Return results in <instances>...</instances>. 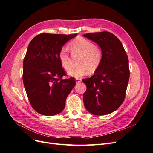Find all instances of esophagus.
<instances>
[{
	"mask_svg": "<svg viewBox=\"0 0 153 153\" xmlns=\"http://www.w3.org/2000/svg\"><path fill=\"white\" fill-rule=\"evenodd\" d=\"M81 81H82V79H81V78H76V82L77 83V84H78V83L81 82Z\"/></svg>",
	"mask_w": 153,
	"mask_h": 153,
	"instance_id": "esophagus-1",
	"label": "esophagus"
}]
</instances>
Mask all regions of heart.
Listing matches in <instances>:
<instances>
[{"mask_svg": "<svg viewBox=\"0 0 153 153\" xmlns=\"http://www.w3.org/2000/svg\"><path fill=\"white\" fill-rule=\"evenodd\" d=\"M69 47L73 53L81 55L78 61L79 66L71 68L67 71L69 76L79 78L87 75L89 72L94 73L98 69L103 58V52L100 47L83 38L73 40L69 43ZM59 59L63 68L68 69L69 67V57L66 47L60 50Z\"/></svg>", "mask_w": 153, "mask_h": 153, "instance_id": "heart-1", "label": "heart"}]
</instances>
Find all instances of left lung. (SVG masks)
I'll return each instance as SVG.
<instances>
[{
	"label": "left lung",
	"mask_w": 153,
	"mask_h": 153,
	"mask_svg": "<svg viewBox=\"0 0 153 153\" xmlns=\"http://www.w3.org/2000/svg\"><path fill=\"white\" fill-rule=\"evenodd\" d=\"M102 50L100 66L91 78L83 79L87 90L83 95L85 108L96 115L116 110L123 103L129 78L128 58L120 40L108 32L83 35Z\"/></svg>",
	"instance_id": "8db88e82"
}]
</instances>
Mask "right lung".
Segmentation results:
<instances>
[{"label":"right lung","instance_id":"right-lung-1","mask_svg":"<svg viewBox=\"0 0 153 153\" xmlns=\"http://www.w3.org/2000/svg\"><path fill=\"white\" fill-rule=\"evenodd\" d=\"M75 34L43 33L30 42L23 64V82L31 106L44 115H55L65 108L66 100L76 84L73 77L62 79L66 74L59 53Z\"/></svg>","mask_w":153,"mask_h":153}]
</instances>
